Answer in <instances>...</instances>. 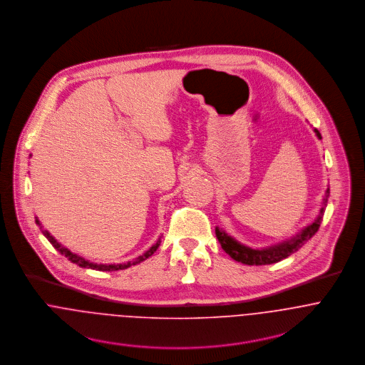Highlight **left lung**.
Listing matches in <instances>:
<instances>
[{
  "label": "left lung",
  "instance_id": "8db88e82",
  "mask_svg": "<svg viewBox=\"0 0 365 365\" xmlns=\"http://www.w3.org/2000/svg\"><path fill=\"white\" fill-rule=\"evenodd\" d=\"M315 133L319 138H322L317 128H315ZM326 193H329V190ZM322 214H324V208L321 211V215L309 227H307L299 235H297V238L291 240L289 242L282 243V245H277L274 247H270V249H260V250L259 249H250L247 246H243L241 243L237 242L235 240H232L231 237H228L224 231H220L218 228L215 230V235L218 238V242L221 243V247L234 260L241 262L245 264H256V266L272 264V263H277L285 257H288L289 255L297 252L308 240H311L318 232V230L321 227Z\"/></svg>",
  "mask_w": 365,
  "mask_h": 365
}]
</instances>
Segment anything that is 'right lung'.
Here are the masks:
<instances>
[{
  "label": "right lung",
  "mask_w": 365,
  "mask_h": 365,
  "mask_svg": "<svg viewBox=\"0 0 365 365\" xmlns=\"http://www.w3.org/2000/svg\"><path fill=\"white\" fill-rule=\"evenodd\" d=\"M36 222L39 224V221L36 220ZM39 227L41 228V224H39ZM41 232H43V235L48 240V242L51 243L53 246H54V249H57L61 255H64L66 257H68V260H71L73 263H76L77 266H80V267H88V269H95V270H99V272H110V270H122V269H127V267H130L131 264H135V263H140V262H143V260H145V259H148L157 249H158V246H160V243L161 241H158V242L155 243L150 250H147L143 256H140V257H137L133 263L131 262H127V263H124V264H96V263H91V262H88V260H85V259H82L80 256H77V255H74V253H71L68 249H66V247H63L60 243L57 242L53 237H50V234L47 232V231H44V230H41Z\"/></svg>",
  "instance_id": "add662e5"
}]
</instances>
